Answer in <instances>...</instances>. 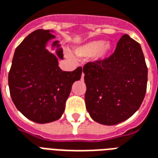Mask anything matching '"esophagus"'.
<instances>
[{
  "instance_id": "esophagus-1",
  "label": "esophagus",
  "mask_w": 158,
  "mask_h": 158,
  "mask_svg": "<svg viewBox=\"0 0 158 158\" xmlns=\"http://www.w3.org/2000/svg\"><path fill=\"white\" fill-rule=\"evenodd\" d=\"M83 77H84V74H82V76H81V78H82Z\"/></svg>"
}]
</instances>
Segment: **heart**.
Returning a JSON list of instances; mask_svg holds the SVG:
<instances>
[{
	"label": "heart",
	"instance_id": "1",
	"mask_svg": "<svg viewBox=\"0 0 158 158\" xmlns=\"http://www.w3.org/2000/svg\"><path fill=\"white\" fill-rule=\"evenodd\" d=\"M110 49V46L104 44L101 41L88 42L77 49V53L79 56L93 55L98 52L99 58H104Z\"/></svg>",
	"mask_w": 158,
	"mask_h": 158
}]
</instances>
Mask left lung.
<instances>
[{"label": "left lung", "mask_w": 158, "mask_h": 158, "mask_svg": "<svg viewBox=\"0 0 158 158\" xmlns=\"http://www.w3.org/2000/svg\"><path fill=\"white\" fill-rule=\"evenodd\" d=\"M86 108L93 120L115 125L133 116L145 98L147 66L141 47L123 35L108 58L83 66Z\"/></svg>", "instance_id": "obj_1"}]
</instances>
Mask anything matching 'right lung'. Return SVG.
Here are the masks:
<instances>
[{
	"instance_id": "obj_1",
	"label": "right lung",
	"mask_w": 158,
	"mask_h": 158,
	"mask_svg": "<svg viewBox=\"0 0 158 158\" xmlns=\"http://www.w3.org/2000/svg\"><path fill=\"white\" fill-rule=\"evenodd\" d=\"M55 35L49 30H36L17 47L8 74L11 98L17 109L28 119L48 123L59 119L65 107L72 84L81 79L82 69L63 71L58 59H63V50L55 56L45 48ZM52 45L59 48V41Z\"/></svg>"
}]
</instances>
